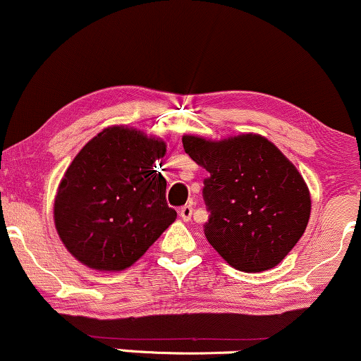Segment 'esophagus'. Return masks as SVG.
<instances>
[{"instance_id":"esophagus-1","label":"esophagus","mask_w":361,"mask_h":361,"mask_svg":"<svg viewBox=\"0 0 361 361\" xmlns=\"http://www.w3.org/2000/svg\"><path fill=\"white\" fill-rule=\"evenodd\" d=\"M192 214H193L192 205H185V207H181V209H180V217L183 219L185 222H188L190 219H192Z\"/></svg>"}]
</instances>
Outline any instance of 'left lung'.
<instances>
[{"label":"left lung","mask_w":361,"mask_h":361,"mask_svg":"<svg viewBox=\"0 0 361 361\" xmlns=\"http://www.w3.org/2000/svg\"><path fill=\"white\" fill-rule=\"evenodd\" d=\"M183 147L209 171L207 241L239 271L275 268L309 224L310 193L299 169L259 134L221 140L183 135Z\"/></svg>","instance_id":"1"}]
</instances>
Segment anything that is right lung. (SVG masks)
I'll list each match as a JSON object with an SVG mask.
<instances>
[{"mask_svg":"<svg viewBox=\"0 0 361 361\" xmlns=\"http://www.w3.org/2000/svg\"><path fill=\"white\" fill-rule=\"evenodd\" d=\"M166 142L127 126L103 128L66 169L54 224L80 263L98 271L132 267L175 222L156 161Z\"/></svg>","mask_w":361,"mask_h":361,"instance_id":"obj_1","label":"right lung"}]
</instances>
